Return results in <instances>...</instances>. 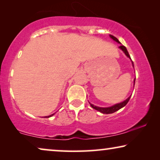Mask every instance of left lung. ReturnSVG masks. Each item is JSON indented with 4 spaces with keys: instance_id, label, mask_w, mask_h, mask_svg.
<instances>
[{
    "instance_id": "1",
    "label": "left lung",
    "mask_w": 160,
    "mask_h": 160,
    "mask_svg": "<svg viewBox=\"0 0 160 160\" xmlns=\"http://www.w3.org/2000/svg\"><path fill=\"white\" fill-rule=\"evenodd\" d=\"M109 36H110V38L111 39H113V41H116V42H117L118 43H121L119 42V41L118 40V39L116 38V37L112 36V35H109ZM119 48L122 50V52H124V54H125V55L128 57L129 59H130V60H131L130 54H129L128 50H127L126 47H124V46L121 45V46H120V47H119ZM131 62H132V66L134 67V65H133V62H132V60H131ZM135 78L134 79V85H135ZM130 97H131V95L130 96V97H128V98H127L125 100H124L123 102H119V103H117V104L113 105V106H110V107H99V106H95V105L90 103V102H89V103L90 104V106H91L92 108H93L94 109H95V110L100 111V113H106V114H109V113H114V112H116V111H117L118 110H119V109H121L122 108H123V107L125 106L126 105H127V103H128V102H129V100H130Z\"/></svg>"
}]
</instances>
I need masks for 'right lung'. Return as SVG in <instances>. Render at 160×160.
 Instances as JSON below:
<instances>
[{"mask_svg":"<svg viewBox=\"0 0 160 160\" xmlns=\"http://www.w3.org/2000/svg\"><path fill=\"white\" fill-rule=\"evenodd\" d=\"M54 114V113H53V114H52V115H49V116H48V117H45L46 118H49V117H52V116H53Z\"/></svg>","mask_w":160,"mask_h":160,"instance_id":"add662e5","label":"right lung"}]
</instances>
